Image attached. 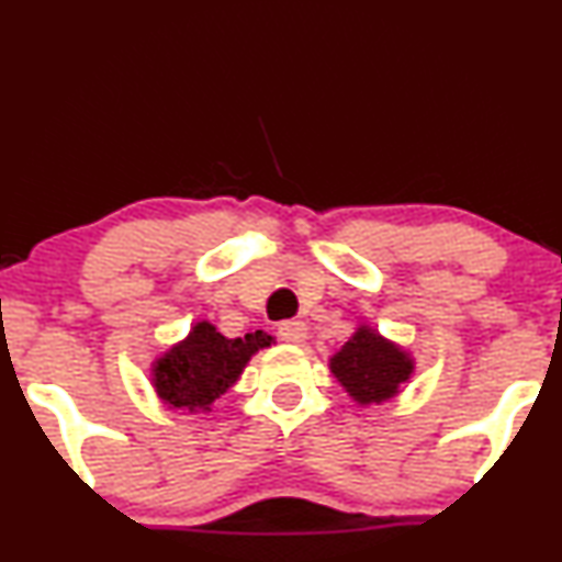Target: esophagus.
Returning a JSON list of instances; mask_svg holds the SVG:
<instances>
[{
	"label": "esophagus",
	"mask_w": 562,
	"mask_h": 562,
	"mask_svg": "<svg viewBox=\"0 0 562 562\" xmlns=\"http://www.w3.org/2000/svg\"><path fill=\"white\" fill-rule=\"evenodd\" d=\"M277 335H280V340L290 342V346H301L306 340V324L301 319H288L277 327Z\"/></svg>",
	"instance_id": "1"
}]
</instances>
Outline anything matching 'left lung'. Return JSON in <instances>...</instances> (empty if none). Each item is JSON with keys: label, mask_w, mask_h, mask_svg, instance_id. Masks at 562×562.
<instances>
[{"label": "left lung", "mask_w": 562, "mask_h": 562, "mask_svg": "<svg viewBox=\"0 0 562 562\" xmlns=\"http://www.w3.org/2000/svg\"><path fill=\"white\" fill-rule=\"evenodd\" d=\"M329 369L356 403L369 405L397 395L401 384L414 374V358L361 324L346 346L329 358Z\"/></svg>", "instance_id": "obj_1"}]
</instances>
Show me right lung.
I'll return each mask as SVG.
<instances>
[{
    "label": "right lung",
    "mask_w": 562,
    "mask_h": 562,
    "mask_svg": "<svg viewBox=\"0 0 562 562\" xmlns=\"http://www.w3.org/2000/svg\"><path fill=\"white\" fill-rule=\"evenodd\" d=\"M272 342L274 337L261 329L229 340L216 333L214 324L195 322L186 340L157 358L151 384L161 403L170 408H186L191 414L209 411L216 397L238 382L256 350L269 348Z\"/></svg>",
    "instance_id": "1"
}]
</instances>
